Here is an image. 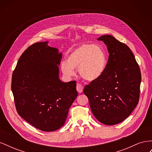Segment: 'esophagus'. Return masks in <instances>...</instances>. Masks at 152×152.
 Returning a JSON list of instances; mask_svg holds the SVG:
<instances>
[{
	"label": "esophagus",
	"mask_w": 152,
	"mask_h": 152,
	"mask_svg": "<svg viewBox=\"0 0 152 152\" xmlns=\"http://www.w3.org/2000/svg\"><path fill=\"white\" fill-rule=\"evenodd\" d=\"M83 89H84V87L82 85H80L79 84H77V91L78 93H82V91H83Z\"/></svg>",
	"instance_id": "esophagus-1"
}]
</instances>
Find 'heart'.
I'll return each instance as SVG.
<instances>
[{
  "mask_svg": "<svg viewBox=\"0 0 152 152\" xmlns=\"http://www.w3.org/2000/svg\"><path fill=\"white\" fill-rule=\"evenodd\" d=\"M107 56L98 45L84 44L69 54L66 61L61 63V70L67 77L75 74L78 69L80 75L87 81L94 82L102 77L107 66Z\"/></svg>",
  "mask_w": 152,
  "mask_h": 152,
  "instance_id": "heart-1",
  "label": "heart"
}]
</instances>
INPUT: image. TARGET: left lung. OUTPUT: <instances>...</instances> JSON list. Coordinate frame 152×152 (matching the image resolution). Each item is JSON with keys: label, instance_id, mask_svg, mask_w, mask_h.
I'll use <instances>...</instances> for the list:
<instances>
[{"label": "left lung", "instance_id": "obj_1", "mask_svg": "<svg viewBox=\"0 0 152 152\" xmlns=\"http://www.w3.org/2000/svg\"><path fill=\"white\" fill-rule=\"evenodd\" d=\"M98 40L107 45L109 58L103 75L85 86L96 119L112 126L125 120L138 104L141 74L131 50L114 37L104 35Z\"/></svg>", "mask_w": 152, "mask_h": 152}]
</instances>
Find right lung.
<instances>
[{
  "label": "right lung",
  "mask_w": 152,
  "mask_h": 152,
  "mask_svg": "<svg viewBox=\"0 0 152 152\" xmlns=\"http://www.w3.org/2000/svg\"><path fill=\"white\" fill-rule=\"evenodd\" d=\"M48 43H35L25 50L13 72L11 83L19 115L45 132L64 125L78 95L75 81L59 79L62 53Z\"/></svg>",
  "instance_id": "1"
}]
</instances>
